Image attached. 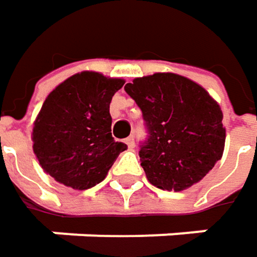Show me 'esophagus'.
<instances>
[{"label": "esophagus", "mask_w": 257, "mask_h": 257, "mask_svg": "<svg viewBox=\"0 0 257 257\" xmlns=\"http://www.w3.org/2000/svg\"><path fill=\"white\" fill-rule=\"evenodd\" d=\"M125 144L128 146V149H133V148H135V138H133V136H128V138L125 139Z\"/></svg>", "instance_id": "34e87169"}]
</instances>
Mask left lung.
Segmentation results:
<instances>
[{"label": "left lung", "mask_w": 257, "mask_h": 257, "mask_svg": "<svg viewBox=\"0 0 257 257\" xmlns=\"http://www.w3.org/2000/svg\"><path fill=\"white\" fill-rule=\"evenodd\" d=\"M124 90L144 116L148 136L139 157L148 180L167 191L200 182L223 154L220 106L201 85L176 74L136 78Z\"/></svg>", "instance_id": "obj_1"}]
</instances>
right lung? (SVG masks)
<instances>
[{"mask_svg":"<svg viewBox=\"0 0 257 257\" xmlns=\"http://www.w3.org/2000/svg\"><path fill=\"white\" fill-rule=\"evenodd\" d=\"M124 85L119 78L81 72L47 96L32 128L34 152L57 182L88 189L102 182L127 145L111 133L109 103Z\"/></svg>","mask_w":257,"mask_h":257,"instance_id":"right-lung-1","label":"right lung"}]
</instances>
